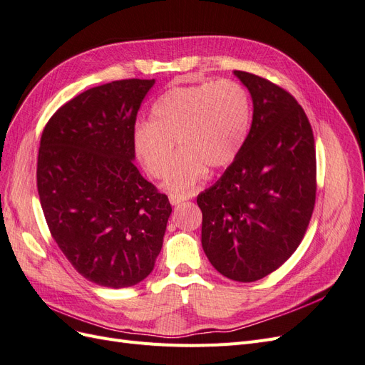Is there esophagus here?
<instances>
[{"mask_svg":"<svg viewBox=\"0 0 365 365\" xmlns=\"http://www.w3.org/2000/svg\"><path fill=\"white\" fill-rule=\"evenodd\" d=\"M168 198H170V203L175 206V205H180L182 202H185V200H187L190 197L183 195V194H174V192H173V194H170Z\"/></svg>","mask_w":365,"mask_h":365,"instance_id":"obj_1","label":"esophagus"}]
</instances>
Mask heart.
I'll return each mask as SVG.
<instances>
[{
    "label": "heart",
    "instance_id": "obj_1",
    "mask_svg": "<svg viewBox=\"0 0 365 365\" xmlns=\"http://www.w3.org/2000/svg\"><path fill=\"white\" fill-rule=\"evenodd\" d=\"M252 100L233 80L206 81L171 88L153 106L151 123L140 121L133 132V148L144 170L162 179L173 155L182 153L167 175L165 186L187 194L206 168L227 167L240 155L250 132Z\"/></svg>",
    "mask_w": 365,
    "mask_h": 365
}]
</instances>
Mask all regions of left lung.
<instances>
[{
    "mask_svg": "<svg viewBox=\"0 0 365 365\" xmlns=\"http://www.w3.org/2000/svg\"><path fill=\"white\" fill-rule=\"evenodd\" d=\"M250 91L249 136L220 180L198 194L202 245L217 272L259 280L297 250L315 206L312 127L288 91L264 77L233 71Z\"/></svg>",
    "mask_w": 365,
    "mask_h": 365,
    "instance_id": "obj_1",
    "label": "left lung"
}]
</instances>
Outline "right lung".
Returning a JSON list of instances; mask_svg holds the SVG:
<instances>
[{"label": "right lung", "mask_w": 365, "mask_h": 365, "mask_svg": "<svg viewBox=\"0 0 365 365\" xmlns=\"http://www.w3.org/2000/svg\"><path fill=\"white\" fill-rule=\"evenodd\" d=\"M153 85L91 88L58 108L41 136L38 192L51 237L81 276L106 288L153 272L173 210L133 163L136 115Z\"/></svg>", "instance_id": "obj_1"}]
</instances>
